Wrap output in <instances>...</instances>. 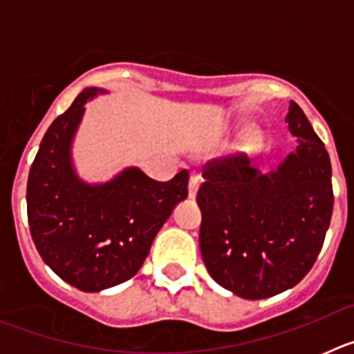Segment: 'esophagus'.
<instances>
[{"instance_id": "obj_1", "label": "esophagus", "mask_w": 354, "mask_h": 354, "mask_svg": "<svg viewBox=\"0 0 354 354\" xmlns=\"http://www.w3.org/2000/svg\"><path fill=\"white\" fill-rule=\"evenodd\" d=\"M198 187H200V177L198 175H192V177H189V186H187V189H189V198H195Z\"/></svg>"}]
</instances>
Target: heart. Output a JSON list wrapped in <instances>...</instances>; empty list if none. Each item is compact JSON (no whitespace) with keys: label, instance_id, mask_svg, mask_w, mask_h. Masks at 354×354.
I'll return each mask as SVG.
<instances>
[{"label":"heart","instance_id":"obj_1","mask_svg":"<svg viewBox=\"0 0 354 354\" xmlns=\"http://www.w3.org/2000/svg\"><path fill=\"white\" fill-rule=\"evenodd\" d=\"M248 142L250 143H257V136H255V134H252V136L248 138Z\"/></svg>","mask_w":354,"mask_h":354}]
</instances>
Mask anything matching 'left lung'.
<instances>
[{"label": "left lung", "instance_id": "obj_1", "mask_svg": "<svg viewBox=\"0 0 354 354\" xmlns=\"http://www.w3.org/2000/svg\"><path fill=\"white\" fill-rule=\"evenodd\" d=\"M286 122L296 152L271 174L246 156L209 161L196 193L200 252L214 282L245 299L290 289L312 270L333 211L331 165L303 109Z\"/></svg>", "mask_w": 354, "mask_h": 354}]
</instances>
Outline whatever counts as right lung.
Here are the masks:
<instances>
[{"instance_id": "1", "label": "right lung", "mask_w": 354, "mask_h": 354, "mask_svg": "<svg viewBox=\"0 0 354 354\" xmlns=\"http://www.w3.org/2000/svg\"><path fill=\"white\" fill-rule=\"evenodd\" d=\"M101 88H86L44 134L28 177L31 239L62 280L99 292L138 273L159 228L187 196V170L158 183L126 168L104 184H86L72 167L71 147L84 104Z\"/></svg>"}]
</instances>
